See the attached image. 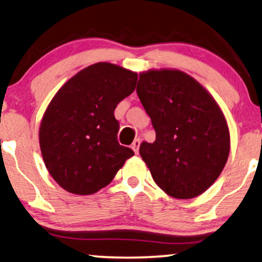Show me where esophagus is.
<instances>
[{"mask_svg": "<svg viewBox=\"0 0 262 262\" xmlns=\"http://www.w3.org/2000/svg\"><path fill=\"white\" fill-rule=\"evenodd\" d=\"M139 145H141V139L139 138H136L134 143L131 144V149L134 150L135 154H138V150H139Z\"/></svg>", "mask_w": 262, "mask_h": 262, "instance_id": "esophagus-1", "label": "esophagus"}]
</instances>
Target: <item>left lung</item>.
Here are the masks:
<instances>
[{"label": "left lung", "instance_id": "left-lung-1", "mask_svg": "<svg viewBox=\"0 0 262 262\" xmlns=\"http://www.w3.org/2000/svg\"><path fill=\"white\" fill-rule=\"evenodd\" d=\"M137 95L156 132L139 154L168 195L191 199L217 180L230 151L220 106L199 82L180 70L139 74Z\"/></svg>", "mask_w": 262, "mask_h": 262}]
</instances>
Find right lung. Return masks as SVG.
<instances>
[{
	"mask_svg": "<svg viewBox=\"0 0 262 262\" xmlns=\"http://www.w3.org/2000/svg\"><path fill=\"white\" fill-rule=\"evenodd\" d=\"M137 74L111 63L81 70L57 92L42 117L39 143L49 173L74 194L110 184L135 155L119 144L114 110L135 91Z\"/></svg>",
	"mask_w": 262,
	"mask_h": 262,
	"instance_id": "right-lung-1",
	"label": "right lung"
}]
</instances>
